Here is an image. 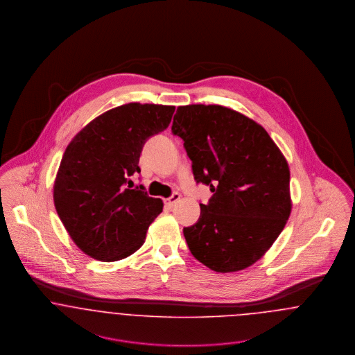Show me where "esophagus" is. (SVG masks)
<instances>
[{"instance_id": "34e87169", "label": "esophagus", "mask_w": 355, "mask_h": 355, "mask_svg": "<svg viewBox=\"0 0 355 355\" xmlns=\"http://www.w3.org/2000/svg\"><path fill=\"white\" fill-rule=\"evenodd\" d=\"M179 200H180V193L175 192V193H172V195L169 196L168 199H166V205H168L169 208H171V207H173V205H176Z\"/></svg>"}]
</instances>
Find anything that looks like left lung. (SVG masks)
<instances>
[{
    "mask_svg": "<svg viewBox=\"0 0 355 355\" xmlns=\"http://www.w3.org/2000/svg\"><path fill=\"white\" fill-rule=\"evenodd\" d=\"M172 133L184 141L196 183L214 193L198 223L183 230L191 254L216 272L250 267L291 212L283 153L258 123L222 105L179 107Z\"/></svg>",
    "mask_w": 355,
    "mask_h": 355,
    "instance_id": "left-lung-1",
    "label": "left lung"
}]
</instances>
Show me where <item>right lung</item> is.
Here are the masks:
<instances>
[{"instance_id":"1","label":"right lung","mask_w":355,"mask_h":355,"mask_svg":"<svg viewBox=\"0 0 355 355\" xmlns=\"http://www.w3.org/2000/svg\"><path fill=\"white\" fill-rule=\"evenodd\" d=\"M175 107L130 103L100 114L64 152L53 186L58 218L76 245L103 261L124 259L146 242L162 199L133 187L150 136L164 131Z\"/></svg>"}]
</instances>
